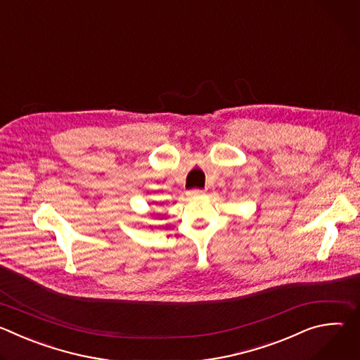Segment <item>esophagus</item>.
<instances>
[{
	"label": "esophagus",
	"mask_w": 360,
	"mask_h": 360,
	"mask_svg": "<svg viewBox=\"0 0 360 360\" xmlns=\"http://www.w3.org/2000/svg\"><path fill=\"white\" fill-rule=\"evenodd\" d=\"M203 193H205V191H202V189H192V191L186 192V196L188 198H195V196H200Z\"/></svg>",
	"instance_id": "esophagus-1"
}]
</instances>
